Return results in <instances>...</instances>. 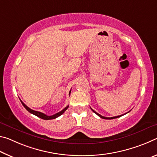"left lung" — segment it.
Instances as JSON below:
<instances>
[{
    "mask_svg": "<svg viewBox=\"0 0 157 157\" xmlns=\"http://www.w3.org/2000/svg\"><path fill=\"white\" fill-rule=\"evenodd\" d=\"M92 111H93L94 113L95 114H97V115H98V116H99L100 117H101V118H103V119H106V120H110V119H115V118H117V117H121L122 115H118V116H115V117H104V116H102V115H101L100 114H99V113H97L96 112V111H94V110H93V109H92Z\"/></svg>",
    "mask_w": 157,
    "mask_h": 157,
    "instance_id": "1",
    "label": "left lung"
}]
</instances>
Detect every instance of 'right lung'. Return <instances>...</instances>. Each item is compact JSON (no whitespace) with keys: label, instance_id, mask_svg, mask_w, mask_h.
Masks as SVG:
<instances>
[{"label":"right lung","instance_id":"add662e5","mask_svg":"<svg viewBox=\"0 0 157 157\" xmlns=\"http://www.w3.org/2000/svg\"><path fill=\"white\" fill-rule=\"evenodd\" d=\"M70 92H71V90H70V92H69V95H70ZM21 101V104H23V106H24L25 109H26L28 112L30 113L33 114V115H36V116H37V117H40V118H42V119H43V120H52V119H55V118L58 117H59V116H60V115H61L62 114H63L64 112H65V110H66L67 109L68 107H69V106H66V107L65 108V109H64L63 110H62L61 111H60L59 113H56L55 115H51V116H49V115H45L44 113H41V112H39V111H36V110L30 109V108L28 107V106H26V105H25V104H24V103L22 101Z\"/></svg>","mask_w":157,"mask_h":157}]
</instances>
